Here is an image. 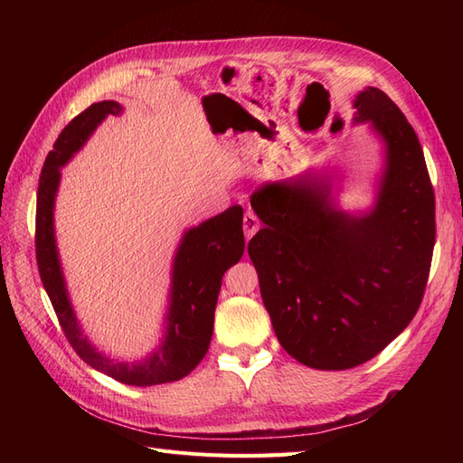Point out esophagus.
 Listing matches in <instances>:
<instances>
[{
    "mask_svg": "<svg viewBox=\"0 0 463 463\" xmlns=\"http://www.w3.org/2000/svg\"><path fill=\"white\" fill-rule=\"evenodd\" d=\"M260 228V222L259 218L253 214V213H247L245 218H243V232H245V237L247 240H250Z\"/></svg>",
    "mask_w": 463,
    "mask_h": 463,
    "instance_id": "1",
    "label": "esophagus"
}]
</instances>
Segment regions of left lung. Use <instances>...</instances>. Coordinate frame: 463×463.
<instances>
[{
	"label": "left lung",
	"instance_id": "8db88e82",
	"mask_svg": "<svg viewBox=\"0 0 463 463\" xmlns=\"http://www.w3.org/2000/svg\"><path fill=\"white\" fill-rule=\"evenodd\" d=\"M354 125L381 145L373 204L338 203L345 174L307 167L250 199L264 223L249 241L278 342L303 365L345 371L373 359L415 317L434 247V193L423 148L374 87L354 98Z\"/></svg>",
	"mask_w": 463,
	"mask_h": 463
}]
</instances>
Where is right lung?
Wrapping results in <instances>:
<instances>
[{"label": "right lung", "mask_w": 463, "mask_h": 463, "mask_svg": "<svg viewBox=\"0 0 463 463\" xmlns=\"http://www.w3.org/2000/svg\"><path fill=\"white\" fill-rule=\"evenodd\" d=\"M123 106L114 100L92 104L79 114L58 137L40 174L36 203V260L60 325L77 355L118 383L152 386L187 376L206 355L214 330V309L222 276L237 264L245 250L243 208L230 206L222 214L184 232L174 253L170 293L164 315V334L158 345L138 361H116L100 352L82 332L69 296L55 237V197L61 184V167L73 160L108 116H121Z\"/></svg>", "instance_id": "obj_1"}]
</instances>
